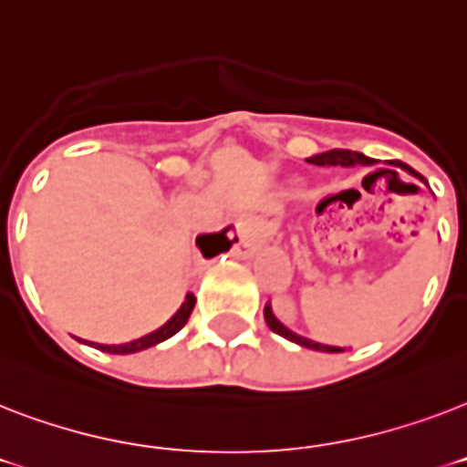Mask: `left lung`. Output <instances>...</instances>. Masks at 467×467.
<instances>
[{
	"mask_svg": "<svg viewBox=\"0 0 467 467\" xmlns=\"http://www.w3.org/2000/svg\"><path fill=\"white\" fill-rule=\"evenodd\" d=\"M310 164H317V167H358V164H373V160L366 155H361V152H351V150H329V152H322V155H315L310 157ZM398 167H402L405 171H410V174L420 176L421 182H427L424 176L417 174L412 167H407V164H402V161H398ZM264 317H266V325L271 327V332L281 334L284 339L288 341H296V344H300V347L306 348H315V351H341L339 347H327V344H319V341H312L307 339V337H303V334H296L293 329H288V327L281 322V319L274 315V310H271V306L266 303V307H264Z\"/></svg>",
	"mask_w": 467,
	"mask_h": 467,
	"instance_id": "8db88e82",
	"label": "left lung"
}]
</instances>
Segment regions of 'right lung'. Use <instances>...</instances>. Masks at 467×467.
I'll return each instance as SVG.
<instances>
[{
	"label": "right lung",
	"mask_w": 467,
	"mask_h": 467,
	"mask_svg": "<svg viewBox=\"0 0 467 467\" xmlns=\"http://www.w3.org/2000/svg\"><path fill=\"white\" fill-rule=\"evenodd\" d=\"M233 242H230V237H227V227H225V230H220V233L201 234V237L196 240V244L198 249L203 252V256L211 259V256L220 254V252H227V249L233 247ZM193 306H196V298H193V293H189L186 300L182 303V307L174 312V317L169 319L167 325H161L160 329L145 334V337H140V339L128 341V344H97V348H101V351H106V354H135V351H142V348L155 347V344H160V341L174 337V334L179 332L186 322H189V315L191 310H193Z\"/></svg>",
	"instance_id": "right-lung-1"
}]
</instances>
